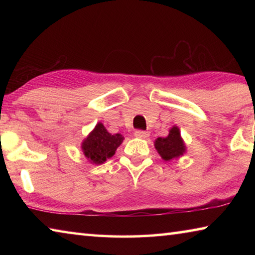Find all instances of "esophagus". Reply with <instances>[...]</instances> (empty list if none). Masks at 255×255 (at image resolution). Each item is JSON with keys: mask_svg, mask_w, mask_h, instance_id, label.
<instances>
[{"mask_svg": "<svg viewBox=\"0 0 255 255\" xmlns=\"http://www.w3.org/2000/svg\"><path fill=\"white\" fill-rule=\"evenodd\" d=\"M135 136L137 138H147L149 136V133L147 131H144V130H136Z\"/></svg>", "mask_w": 255, "mask_h": 255, "instance_id": "34e87169", "label": "esophagus"}]
</instances>
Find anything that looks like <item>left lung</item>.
Masks as SVG:
<instances>
[{
    "instance_id": "1",
    "label": "left lung",
    "mask_w": 255,
    "mask_h": 255,
    "mask_svg": "<svg viewBox=\"0 0 255 255\" xmlns=\"http://www.w3.org/2000/svg\"><path fill=\"white\" fill-rule=\"evenodd\" d=\"M154 146L164 161H172L174 158H179L187 152V146H185L183 138L181 137L178 126L172 127L166 137L156 138L154 141Z\"/></svg>"
}]
</instances>
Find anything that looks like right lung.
Instances as JSON below:
<instances>
[{
    "label": "right lung",
    "mask_w": 255,
    "mask_h": 255,
    "mask_svg": "<svg viewBox=\"0 0 255 255\" xmlns=\"http://www.w3.org/2000/svg\"><path fill=\"white\" fill-rule=\"evenodd\" d=\"M125 139L122 133L112 135L103 124L98 123L93 130L86 136L81 144L82 152L91 164L100 165L112 157Z\"/></svg>",
    "instance_id": "1"
}]
</instances>
